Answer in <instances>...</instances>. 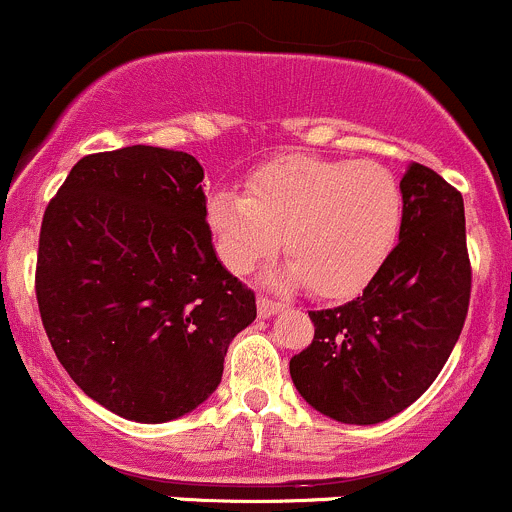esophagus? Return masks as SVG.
Instances as JSON below:
<instances>
[{"mask_svg": "<svg viewBox=\"0 0 512 512\" xmlns=\"http://www.w3.org/2000/svg\"><path fill=\"white\" fill-rule=\"evenodd\" d=\"M281 303L278 301H273V298H268V296H258V316L261 318H268V316H273V313H278L281 311Z\"/></svg>", "mask_w": 512, "mask_h": 512, "instance_id": "34e87169", "label": "esophagus"}]
</instances>
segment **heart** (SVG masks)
Wrapping results in <instances>:
<instances>
[{
  "label": "heart",
  "mask_w": 512,
  "mask_h": 512,
  "mask_svg": "<svg viewBox=\"0 0 512 512\" xmlns=\"http://www.w3.org/2000/svg\"><path fill=\"white\" fill-rule=\"evenodd\" d=\"M206 219L221 261L246 273L281 246L291 263L283 281L316 296L361 291L396 246L403 194L376 161L288 154L258 169L246 194L216 191Z\"/></svg>",
  "instance_id": "1"
}]
</instances>
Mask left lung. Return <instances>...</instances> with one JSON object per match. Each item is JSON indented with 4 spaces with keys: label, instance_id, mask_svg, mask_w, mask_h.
<instances>
[{
    "label": "left lung",
    "instance_id": "1",
    "mask_svg": "<svg viewBox=\"0 0 512 512\" xmlns=\"http://www.w3.org/2000/svg\"><path fill=\"white\" fill-rule=\"evenodd\" d=\"M401 241L353 301L308 311L313 341L291 358L306 403L371 426L428 391L448 361L470 303L463 196L411 161L401 179Z\"/></svg>",
    "mask_w": 512,
    "mask_h": 512
}]
</instances>
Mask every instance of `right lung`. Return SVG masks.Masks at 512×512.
Here are the masks:
<instances>
[{
	"mask_svg": "<svg viewBox=\"0 0 512 512\" xmlns=\"http://www.w3.org/2000/svg\"><path fill=\"white\" fill-rule=\"evenodd\" d=\"M186 151L124 146L74 164L39 231L44 331L89 398L136 423L204 403L256 296L216 258Z\"/></svg>",
	"mask_w": 512,
	"mask_h": 512,
	"instance_id": "right-lung-1",
	"label": "right lung"
}]
</instances>
